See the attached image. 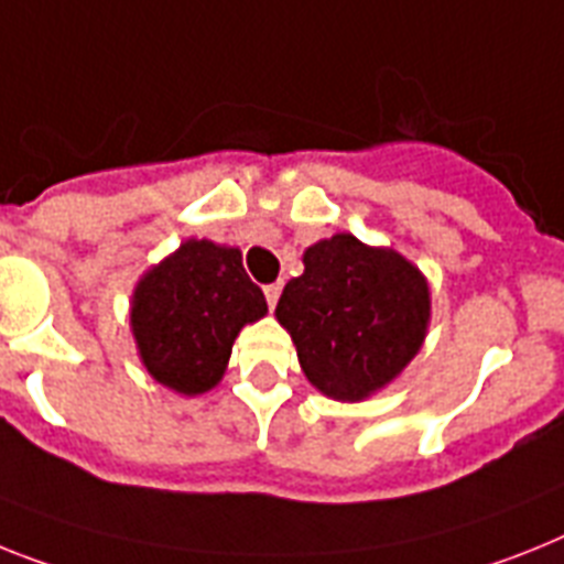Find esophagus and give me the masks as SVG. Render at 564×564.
Returning a JSON list of instances; mask_svg holds the SVG:
<instances>
[{"label":"esophagus","mask_w":564,"mask_h":564,"mask_svg":"<svg viewBox=\"0 0 564 564\" xmlns=\"http://www.w3.org/2000/svg\"><path fill=\"white\" fill-rule=\"evenodd\" d=\"M281 283H269V286H263V295H267V304L272 306L274 310V304H278V297H281Z\"/></svg>","instance_id":"obj_1"}]
</instances>
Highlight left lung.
Segmentation results:
<instances>
[{
	"label": "left lung",
	"mask_w": 564,
	"mask_h": 564,
	"mask_svg": "<svg viewBox=\"0 0 564 564\" xmlns=\"http://www.w3.org/2000/svg\"><path fill=\"white\" fill-rule=\"evenodd\" d=\"M274 315L312 384L329 399L361 401L419 352L430 290L399 252L335 235L306 249L304 274L283 286Z\"/></svg>",
	"instance_id": "8db88e82"
}]
</instances>
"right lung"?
I'll use <instances>...</instances> for the list:
<instances>
[{"instance_id":"add662e5","label":"right lung","mask_w":564,"mask_h":564,"mask_svg":"<svg viewBox=\"0 0 564 564\" xmlns=\"http://www.w3.org/2000/svg\"><path fill=\"white\" fill-rule=\"evenodd\" d=\"M263 315L267 297L249 281L238 249L186 240L137 283L131 329L145 370L197 395L220 381L238 333Z\"/></svg>"}]
</instances>
